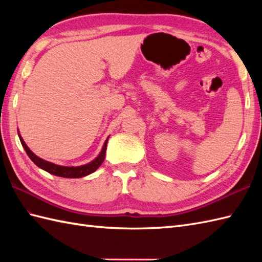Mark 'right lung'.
<instances>
[{
  "label": "right lung",
  "mask_w": 262,
  "mask_h": 262,
  "mask_svg": "<svg viewBox=\"0 0 262 262\" xmlns=\"http://www.w3.org/2000/svg\"><path fill=\"white\" fill-rule=\"evenodd\" d=\"M19 138H20L22 146H24V148H25L26 153L28 154V157L30 158V160L33 163H35L37 166H39L40 169L47 171L48 173L57 176V177H62V178H82V177H85L88 174H91L92 172L96 171L104 161L105 149H107V143H108V138H107L103 144L101 152H100L98 157L93 161H91L90 163L84 164V165H80V166H62V165L54 164L52 162H48V161L38 158L37 155L35 153H32L30 151V148L27 146V144L25 143L24 140H22L20 134H19Z\"/></svg>",
  "instance_id": "1"
}]
</instances>
